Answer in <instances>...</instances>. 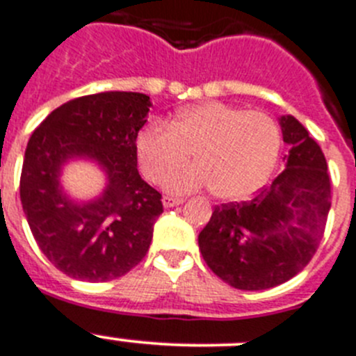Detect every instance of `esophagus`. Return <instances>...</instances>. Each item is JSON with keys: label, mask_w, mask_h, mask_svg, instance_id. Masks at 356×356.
Segmentation results:
<instances>
[{"label": "esophagus", "mask_w": 356, "mask_h": 356, "mask_svg": "<svg viewBox=\"0 0 356 356\" xmlns=\"http://www.w3.org/2000/svg\"><path fill=\"white\" fill-rule=\"evenodd\" d=\"M162 203H164L165 208H172V207H180V204L184 203V200H181V197H172V195H164Z\"/></svg>", "instance_id": "esophagus-1"}]
</instances>
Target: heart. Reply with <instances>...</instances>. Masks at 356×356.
Masks as SVG:
<instances>
[{
    "label": "heart",
    "mask_w": 356,
    "mask_h": 356,
    "mask_svg": "<svg viewBox=\"0 0 356 356\" xmlns=\"http://www.w3.org/2000/svg\"><path fill=\"white\" fill-rule=\"evenodd\" d=\"M279 152L280 129L268 114L217 100L185 107L168 127L149 125L136 139L139 169L149 184H162L192 152L196 164L171 176L165 188L187 194L211 187V194L226 201L263 187Z\"/></svg>",
    "instance_id": "b5f03b06"
}]
</instances>
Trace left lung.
<instances>
[{
  "label": "left lung",
  "mask_w": 356,
  "mask_h": 356,
  "mask_svg": "<svg viewBox=\"0 0 356 356\" xmlns=\"http://www.w3.org/2000/svg\"><path fill=\"white\" fill-rule=\"evenodd\" d=\"M286 169L250 201L215 207L200 233L211 272L236 289L279 286L307 266L330 211V176L318 143L295 116L279 120Z\"/></svg>",
  "instance_id": "1"
}]
</instances>
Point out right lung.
<instances>
[{"mask_svg":"<svg viewBox=\"0 0 356 356\" xmlns=\"http://www.w3.org/2000/svg\"><path fill=\"white\" fill-rule=\"evenodd\" d=\"M152 107L134 91L74 99L37 127L21 172V203L29 229L52 265L68 277L106 282L146 256L162 195L138 171L136 139ZM74 158L95 161L106 188L86 204L70 200L59 181Z\"/></svg>","mask_w":356,"mask_h":356,"instance_id":"1","label":"right lung"}]
</instances>
